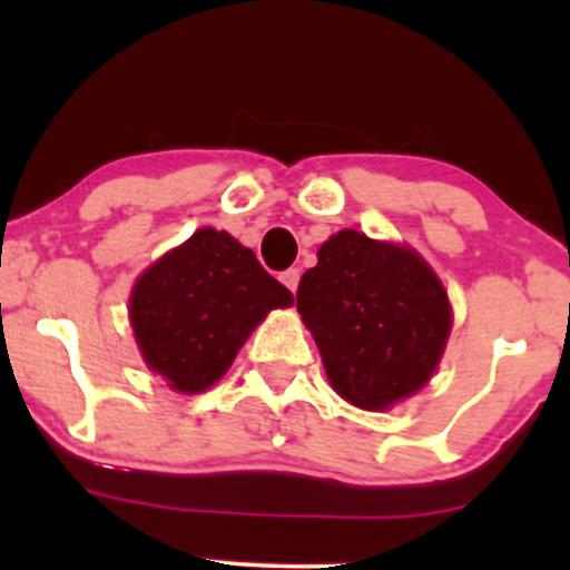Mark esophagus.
I'll return each instance as SVG.
<instances>
[{
	"label": "esophagus",
	"instance_id": "obj_1",
	"mask_svg": "<svg viewBox=\"0 0 570 570\" xmlns=\"http://www.w3.org/2000/svg\"><path fill=\"white\" fill-rule=\"evenodd\" d=\"M281 281H284V286L289 289L292 294L297 292V284H299V267H289V271L281 273Z\"/></svg>",
	"mask_w": 570,
	"mask_h": 570
}]
</instances>
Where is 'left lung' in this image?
I'll return each instance as SVG.
<instances>
[{"label":"left lung","mask_w":570,"mask_h":570,"mask_svg":"<svg viewBox=\"0 0 570 570\" xmlns=\"http://www.w3.org/2000/svg\"><path fill=\"white\" fill-rule=\"evenodd\" d=\"M297 311L322 351L332 389L364 410L415 394L440 362L450 303L410 248L343 230L318 248L297 286Z\"/></svg>","instance_id":"8db88e82"}]
</instances>
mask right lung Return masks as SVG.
Returning a JSON list of instances; mask_svg holds the SVG:
<instances>
[{
  "mask_svg": "<svg viewBox=\"0 0 570 570\" xmlns=\"http://www.w3.org/2000/svg\"><path fill=\"white\" fill-rule=\"evenodd\" d=\"M292 303L252 248L203 227L136 281L130 324L149 370L198 394L225 375L267 311Z\"/></svg>",
  "mask_w": 570,
  "mask_h": 570,
  "instance_id": "1",
  "label": "right lung"
}]
</instances>
